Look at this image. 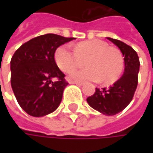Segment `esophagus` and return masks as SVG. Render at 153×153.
Wrapping results in <instances>:
<instances>
[{"label":"esophagus","mask_w":153,"mask_h":153,"mask_svg":"<svg viewBox=\"0 0 153 153\" xmlns=\"http://www.w3.org/2000/svg\"><path fill=\"white\" fill-rule=\"evenodd\" d=\"M69 83H71V84H76V85H78V86L83 85V83H82V82H76V81H70V82H69Z\"/></svg>","instance_id":"34e87169"}]
</instances>
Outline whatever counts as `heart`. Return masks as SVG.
Wrapping results in <instances>:
<instances>
[{"label": "heart", "instance_id": "obj_1", "mask_svg": "<svg viewBox=\"0 0 153 153\" xmlns=\"http://www.w3.org/2000/svg\"><path fill=\"white\" fill-rule=\"evenodd\" d=\"M59 70L68 73L81 66L85 60L87 67L70 74V78L80 82H100L111 84L120 77L124 61L120 51L101 40L93 39L80 42L74 47L64 44L54 53Z\"/></svg>", "mask_w": 153, "mask_h": 153}]
</instances>
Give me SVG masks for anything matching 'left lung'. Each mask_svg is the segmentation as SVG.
Returning <instances> with one entry per match:
<instances>
[{
	"label": "left lung",
	"instance_id": "obj_1",
	"mask_svg": "<svg viewBox=\"0 0 153 153\" xmlns=\"http://www.w3.org/2000/svg\"><path fill=\"white\" fill-rule=\"evenodd\" d=\"M122 52L124 57V72L114 84L109 88H97L88 97L87 101L92 108L107 116L122 111L131 102L138 84L140 60L137 53L132 48L119 40L107 37Z\"/></svg>",
	"mask_w": 153,
	"mask_h": 153
}]
</instances>
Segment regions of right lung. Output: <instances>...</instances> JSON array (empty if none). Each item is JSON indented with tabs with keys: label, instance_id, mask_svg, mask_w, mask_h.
<instances>
[{
	"label": "right lung",
	"instance_id": "right-lung-1",
	"mask_svg": "<svg viewBox=\"0 0 153 153\" xmlns=\"http://www.w3.org/2000/svg\"><path fill=\"white\" fill-rule=\"evenodd\" d=\"M74 39L42 35L24 43L12 57V88L19 105L29 115L43 117L59 107L68 82L54 53L59 46Z\"/></svg>",
	"mask_w": 153,
	"mask_h": 153
}]
</instances>
